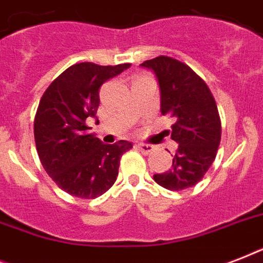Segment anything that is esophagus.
<instances>
[{
    "instance_id": "obj_1",
    "label": "esophagus",
    "mask_w": 263,
    "mask_h": 263,
    "mask_svg": "<svg viewBox=\"0 0 263 263\" xmlns=\"http://www.w3.org/2000/svg\"><path fill=\"white\" fill-rule=\"evenodd\" d=\"M138 148H139L140 152L143 153V154H150V153L154 150V146L153 144H146V143H139L138 144Z\"/></svg>"
}]
</instances>
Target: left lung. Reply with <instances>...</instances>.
<instances>
[{"label": "left lung", "mask_w": 263, "mask_h": 263, "mask_svg": "<svg viewBox=\"0 0 263 263\" xmlns=\"http://www.w3.org/2000/svg\"><path fill=\"white\" fill-rule=\"evenodd\" d=\"M140 65L156 73L161 113L175 119L171 138L179 143L172 169L154 175V180L166 190L181 191L199 183L216 160L221 142L216 99L203 79L179 60L158 55Z\"/></svg>", "instance_id": "1"}]
</instances>
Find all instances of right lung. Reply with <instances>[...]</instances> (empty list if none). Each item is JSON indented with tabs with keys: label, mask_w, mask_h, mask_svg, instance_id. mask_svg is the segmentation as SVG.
Listing matches in <instances>:
<instances>
[{
	"label": "right lung",
	"mask_w": 263,
	"mask_h": 263,
	"mask_svg": "<svg viewBox=\"0 0 263 263\" xmlns=\"http://www.w3.org/2000/svg\"><path fill=\"white\" fill-rule=\"evenodd\" d=\"M127 68L129 64H75L51 82L39 101L34 120L39 160L69 195L95 199L105 194L117 179L121 156L132 148L127 140L102 143L86 124L97 115L101 86Z\"/></svg>",
	"instance_id": "right-lung-1"
}]
</instances>
